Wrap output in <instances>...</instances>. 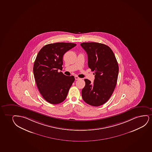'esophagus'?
Listing matches in <instances>:
<instances>
[{"label": "esophagus", "mask_w": 152, "mask_h": 152, "mask_svg": "<svg viewBox=\"0 0 152 152\" xmlns=\"http://www.w3.org/2000/svg\"><path fill=\"white\" fill-rule=\"evenodd\" d=\"M80 78L79 77H77V76H75V80H80Z\"/></svg>", "instance_id": "obj_1"}]
</instances>
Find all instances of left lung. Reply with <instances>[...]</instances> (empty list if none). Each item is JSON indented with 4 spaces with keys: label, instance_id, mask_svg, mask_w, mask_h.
<instances>
[{
    "label": "left lung",
    "instance_id": "left-lung-1",
    "mask_svg": "<svg viewBox=\"0 0 152 152\" xmlns=\"http://www.w3.org/2000/svg\"><path fill=\"white\" fill-rule=\"evenodd\" d=\"M81 46L88 56V65L95 75L94 83L85 79L82 96L86 103L99 106L112 96L117 82L119 66L109 47L98 42H83Z\"/></svg>",
    "mask_w": 152,
    "mask_h": 152
}]
</instances>
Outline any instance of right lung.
Instances as JSON below:
<instances>
[{
    "instance_id": "obj_1",
    "label": "right lung",
    "mask_w": 152,
    "mask_h": 152,
    "mask_svg": "<svg viewBox=\"0 0 152 152\" xmlns=\"http://www.w3.org/2000/svg\"><path fill=\"white\" fill-rule=\"evenodd\" d=\"M76 46L70 42H56L43 47L37 55L33 66L35 80L45 100L52 104L65 100L75 81L73 76H66L61 72L64 54Z\"/></svg>"
}]
</instances>
